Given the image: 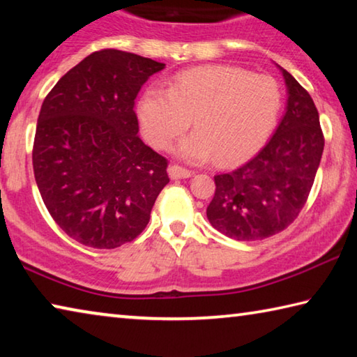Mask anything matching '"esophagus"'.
I'll return each instance as SVG.
<instances>
[{
	"mask_svg": "<svg viewBox=\"0 0 357 357\" xmlns=\"http://www.w3.org/2000/svg\"><path fill=\"white\" fill-rule=\"evenodd\" d=\"M192 170H187V168L181 165H170L168 167V174H170L172 179H183L192 176Z\"/></svg>",
	"mask_w": 357,
	"mask_h": 357,
	"instance_id": "esophagus-1",
	"label": "esophagus"
}]
</instances>
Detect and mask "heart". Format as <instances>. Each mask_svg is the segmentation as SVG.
<instances>
[{
  "instance_id": "1",
  "label": "heart",
  "mask_w": 357,
  "mask_h": 357,
  "mask_svg": "<svg viewBox=\"0 0 357 357\" xmlns=\"http://www.w3.org/2000/svg\"><path fill=\"white\" fill-rule=\"evenodd\" d=\"M283 104L280 84L264 74L234 66H200L179 72L167 91L149 88L138 100L142 130L155 148L168 149L189 129L195 132L179 144L184 159L236 164L255 154L275 129Z\"/></svg>"
}]
</instances>
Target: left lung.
<instances>
[{
  "instance_id": "left-lung-1",
  "label": "left lung",
  "mask_w": 357,
  "mask_h": 357,
  "mask_svg": "<svg viewBox=\"0 0 357 357\" xmlns=\"http://www.w3.org/2000/svg\"><path fill=\"white\" fill-rule=\"evenodd\" d=\"M282 72L288 102L274 137L244 165L214 176L208 220L236 241L264 239L291 225L307 203L321 160L324 135L317 107L296 78Z\"/></svg>"
}]
</instances>
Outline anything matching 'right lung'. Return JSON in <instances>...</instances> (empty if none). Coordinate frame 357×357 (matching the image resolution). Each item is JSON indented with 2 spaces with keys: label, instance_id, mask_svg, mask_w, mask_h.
Segmentation results:
<instances>
[{
  "label": "right lung",
  "instance_id": "right-lung-1",
  "mask_svg": "<svg viewBox=\"0 0 357 357\" xmlns=\"http://www.w3.org/2000/svg\"><path fill=\"white\" fill-rule=\"evenodd\" d=\"M164 63L104 48L72 68L47 94L33 144L42 200L83 245L116 249L146 228L168 160L138 137L137 94Z\"/></svg>",
  "mask_w": 357,
  "mask_h": 357
}]
</instances>
